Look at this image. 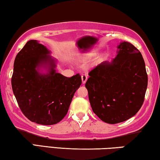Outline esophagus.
Listing matches in <instances>:
<instances>
[{
    "instance_id": "1",
    "label": "esophagus",
    "mask_w": 160,
    "mask_h": 160,
    "mask_svg": "<svg viewBox=\"0 0 160 160\" xmlns=\"http://www.w3.org/2000/svg\"><path fill=\"white\" fill-rule=\"evenodd\" d=\"M81 79H82V82L83 83V84H85V83L86 82L87 79H88L87 75H85V74H83V75H82V76H81Z\"/></svg>"
}]
</instances>
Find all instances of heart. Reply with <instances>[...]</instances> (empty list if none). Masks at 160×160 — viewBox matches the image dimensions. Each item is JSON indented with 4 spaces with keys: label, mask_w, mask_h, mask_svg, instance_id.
Segmentation results:
<instances>
[{
    "label": "heart",
    "mask_w": 160,
    "mask_h": 160,
    "mask_svg": "<svg viewBox=\"0 0 160 160\" xmlns=\"http://www.w3.org/2000/svg\"><path fill=\"white\" fill-rule=\"evenodd\" d=\"M88 59V57H83V59Z\"/></svg>",
    "instance_id": "1"
}]
</instances>
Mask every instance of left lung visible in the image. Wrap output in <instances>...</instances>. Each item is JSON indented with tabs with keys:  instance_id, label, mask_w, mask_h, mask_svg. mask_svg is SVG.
Listing matches in <instances>:
<instances>
[{
	"instance_id": "obj_1",
	"label": "left lung",
	"mask_w": 160,
	"mask_h": 160,
	"mask_svg": "<svg viewBox=\"0 0 160 160\" xmlns=\"http://www.w3.org/2000/svg\"><path fill=\"white\" fill-rule=\"evenodd\" d=\"M117 48L115 58L90 71L85 83L92 111L111 124L128 120L139 111L148 83L141 52L127 42Z\"/></svg>"
}]
</instances>
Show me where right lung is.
<instances>
[{
    "label": "right lung",
    "mask_w": 160,
    "mask_h": 160,
    "mask_svg": "<svg viewBox=\"0 0 160 160\" xmlns=\"http://www.w3.org/2000/svg\"><path fill=\"white\" fill-rule=\"evenodd\" d=\"M37 40L27 42L15 58L11 85L18 106L31 121L53 125L66 116L82 80L56 72L57 60ZM45 72H42V70Z\"/></svg>",
    "instance_id": "1"
}]
</instances>
